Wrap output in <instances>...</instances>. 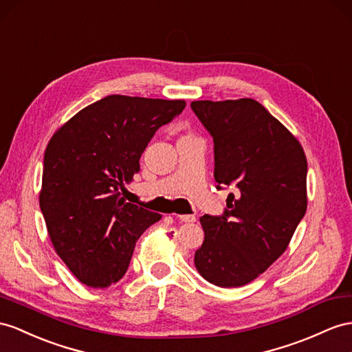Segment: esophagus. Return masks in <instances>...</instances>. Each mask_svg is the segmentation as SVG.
<instances>
[{
  "label": "esophagus",
  "mask_w": 352,
  "mask_h": 352,
  "mask_svg": "<svg viewBox=\"0 0 352 352\" xmlns=\"http://www.w3.org/2000/svg\"><path fill=\"white\" fill-rule=\"evenodd\" d=\"M175 217L179 221H184V223H193V221H196V217H195L193 214H182V215H175Z\"/></svg>",
  "instance_id": "esophagus-1"
}]
</instances>
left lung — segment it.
I'll return each instance as SVG.
<instances>
[{
	"instance_id": "left-lung-1",
	"label": "left lung",
	"mask_w": 352,
	"mask_h": 352,
	"mask_svg": "<svg viewBox=\"0 0 352 352\" xmlns=\"http://www.w3.org/2000/svg\"><path fill=\"white\" fill-rule=\"evenodd\" d=\"M190 105L212 135L215 182L238 187L223 215L199 219L205 238L195 266L214 285H245L290 244L308 205V162L294 135L254 99Z\"/></svg>"
}]
</instances>
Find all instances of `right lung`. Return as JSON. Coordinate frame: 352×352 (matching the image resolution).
Here are the masks:
<instances>
[{
  "label": "right lung",
  "mask_w": 352,
  "mask_h": 352,
  "mask_svg": "<svg viewBox=\"0 0 352 352\" xmlns=\"http://www.w3.org/2000/svg\"><path fill=\"white\" fill-rule=\"evenodd\" d=\"M183 99L110 95L53 133L44 151L40 208L53 248L80 283L107 288L128 270L135 242L162 219L124 201L153 135Z\"/></svg>",
  "instance_id": "obj_1"
}]
</instances>
